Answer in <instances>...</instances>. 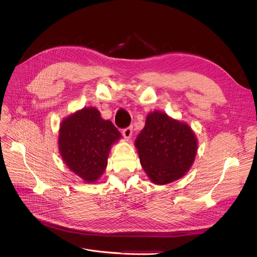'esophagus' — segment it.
Listing matches in <instances>:
<instances>
[{
	"mask_svg": "<svg viewBox=\"0 0 257 257\" xmlns=\"http://www.w3.org/2000/svg\"><path fill=\"white\" fill-rule=\"evenodd\" d=\"M132 127H127L125 129H123V131H121V133H123V137L126 139V140H129L131 137H132Z\"/></svg>",
	"mask_w": 257,
	"mask_h": 257,
	"instance_id": "34e87169",
	"label": "esophagus"
}]
</instances>
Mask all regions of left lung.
Returning a JSON list of instances; mask_svg holds the SVG:
<instances>
[{"label":"left lung","instance_id":"obj_1","mask_svg":"<svg viewBox=\"0 0 257 257\" xmlns=\"http://www.w3.org/2000/svg\"><path fill=\"white\" fill-rule=\"evenodd\" d=\"M141 165L155 184H167L184 176L197 153V140L191 127L154 111L136 141Z\"/></svg>","mask_w":257,"mask_h":257}]
</instances>
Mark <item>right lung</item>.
<instances>
[{
	"mask_svg": "<svg viewBox=\"0 0 257 257\" xmlns=\"http://www.w3.org/2000/svg\"><path fill=\"white\" fill-rule=\"evenodd\" d=\"M120 133L96 108H83L67 116L59 129V151L65 165L86 183L100 178L111 145Z\"/></svg>",
	"mask_w": 257,
	"mask_h": 257,
	"instance_id": "obj_1",
	"label": "right lung"
}]
</instances>
